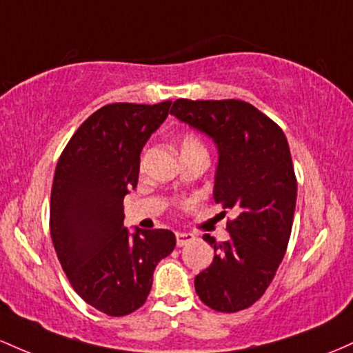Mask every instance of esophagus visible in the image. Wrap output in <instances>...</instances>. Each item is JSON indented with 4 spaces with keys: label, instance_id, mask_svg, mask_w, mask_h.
Wrapping results in <instances>:
<instances>
[{
    "label": "esophagus",
    "instance_id": "esophagus-1",
    "mask_svg": "<svg viewBox=\"0 0 353 353\" xmlns=\"http://www.w3.org/2000/svg\"><path fill=\"white\" fill-rule=\"evenodd\" d=\"M195 240V236L192 235V233H176V245L178 247H185V245L192 243V241Z\"/></svg>",
    "mask_w": 353,
    "mask_h": 353
}]
</instances>
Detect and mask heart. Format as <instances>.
I'll use <instances>...</instances> for the list:
<instances>
[{"mask_svg": "<svg viewBox=\"0 0 353 353\" xmlns=\"http://www.w3.org/2000/svg\"><path fill=\"white\" fill-rule=\"evenodd\" d=\"M203 148V143L195 137V134H185L181 140V152H188V150Z\"/></svg>", "mask_w": 353, "mask_h": 353, "instance_id": "b5f03b06", "label": "heart"}]
</instances>
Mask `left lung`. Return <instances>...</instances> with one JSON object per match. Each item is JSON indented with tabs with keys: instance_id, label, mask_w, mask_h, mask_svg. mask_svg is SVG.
Returning <instances> with one entry per match:
<instances>
[{
	"instance_id": "obj_1",
	"label": "left lung",
	"mask_w": 353,
	"mask_h": 353,
	"mask_svg": "<svg viewBox=\"0 0 353 353\" xmlns=\"http://www.w3.org/2000/svg\"><path fill=\"white\" fill-rule=\"evenodd\" d=\"M170 113L215 141L213 198L235 213L230 240L203 235L215 256L195 276V290L213 310H243L265 294L290 240L296 178L288 141L275 121L241 100H176Z\"/></svg>"
}]
</instances>
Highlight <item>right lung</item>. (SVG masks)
<instances>
[{
	"instance_id": "right-lung-1",
	"label": "right lung",
	"mask_w": 353,
	"mask_h": 353,
	"mask_svg": "<svg viewBox=\"0 0 353 353\" xmlns=\"http://www.w3.org/2000/svg\"><path fill=\"white\" fill-rule=\"evenodd\" d=\"M170 106H103L71 137L54 170L50 232L58 260L74 292L110 316L146 302L155 267L176 245L170 230L130 233L123 225V198L138 183L140 153Z\"/></svg>"
}]
</instances>
